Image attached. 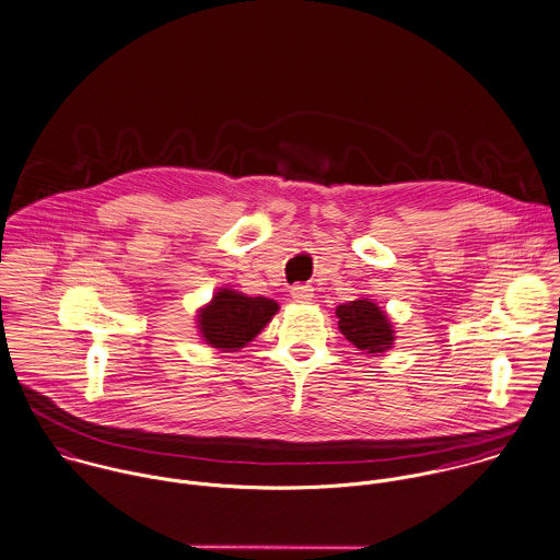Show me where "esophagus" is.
Segmentation results:
<instances>
[{"mask_svg": "<svg viewBox=\"0 0 560 560\" xmlns=\"http://www.w3.org/2000/svg\"><path fill=\"white\" fill-rule=\"evenodd\" d=\"M290 294H292L294 303H310L314 299V288H310V285H294L290 290Z\"/></svg>", "mask_w": 560, "mask_h": 560, "instance_id": "1", "label": "esophagus"}]
</instances>
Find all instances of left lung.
<instances>
[{
  "label": "left lung",
  "instance_id": "left-lung-1",
  "mask_svg": "<svg viewBox=\"0 0 560 560\" xmlns=\"http://www.w3.org/2000/svg\"><path fill=\"white\" fill-rule=\"evenodd\" d=\"M339 331L361 352L378 354L392 348L394 327L385 312L370 299H357L339 305L336 310Z\"/></svg>",
  "mask_w": 560,
  "mask_h": 560
}]
</instances>
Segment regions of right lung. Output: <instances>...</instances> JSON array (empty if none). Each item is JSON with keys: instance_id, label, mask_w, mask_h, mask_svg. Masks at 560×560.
<instances>
[{"instance_id": "1", "label": "right lung", "mask_w": 560, "mask_h": 560, "mask_svg": "<svg viewBox=\"0 0 560 560\" xmlns=\"http://www.w3.org/2000/svg\"><path fill=\"white\" fill-rule=\"evenodd\" d=\"M279 312V303L264 296H246L221 288L214 299L199 310L197 323L201 337L224 352L244 348Z\"/></svg>"}]
</instances>
